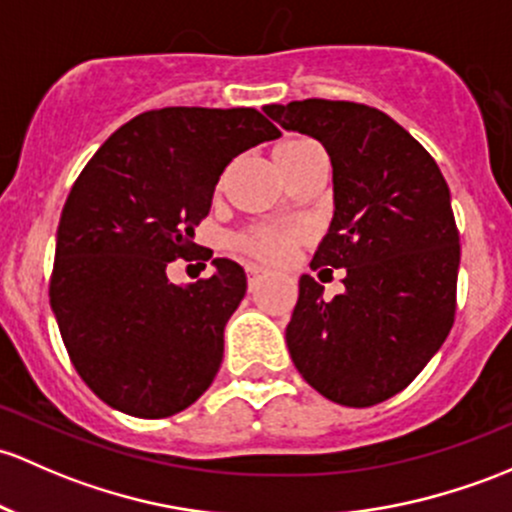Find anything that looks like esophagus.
<instances>
[{
	"label": "esophagus",
	"instance_id": "34e87169",
	"mask_svg": "<svg viewBox=\"0 0 512 512\" xmlns=\"http://www.w3.org/2000/svg\"><path fill=\"white\" fill-rule=\"evenodd\" d=\"M262 274H265V270H262V267L247 265V287H250V292L257 287V284H260Z\"/></svg>",
	"mask_w": 512,
	"mask_h": 512
}]
</instances>
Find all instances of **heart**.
Wrapping results in <instances>:
<instances>
[{"mask_svg": "<svg viewBox=\"0 0 512 512\" xmlns=\"http://www.w3.org/2000/svg\"><path fill=\"white\" fill-rule=\"evenodd\" d=\"M311 152H319L311 139L294 137L284 139L282 144L274 147V161H277L279 171L287 179L294 169L309 157ZM304 240V233L299 228H282V225H252V228L242 230L233 238V247L242 255L252 257L260 262H282L287 260L289 252Z\"/></svg>", "mask_w": 512, "mask_h": 512, "instance_id": "obj_1", "label": "heart"}]
</instances>
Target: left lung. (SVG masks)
<instances>
[{"instance_id": "1", "label": "left lung", "mask_w": 512, "mask_h": 512, "mask_svg": "<svg viewBox=\"0 0 512 512\" xmlns=\"http://www.w3.org/2000/svg\"><path fill=\"white\" fill-rule=\"evenodd\" d=\"M265 112L331 157L336 211L311 270H346V292L331 301L314 277L299 279L289 353L331 402L373 407L405 390L454 326L461 245L449 186L432 154L375 107L311 98Z\"/></svg>"}]
</instances>
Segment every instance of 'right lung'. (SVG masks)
Wrapping results in <instances>:
<instances>
[{"instance_id": "obj_1", "label": "right lung", "mask_w": 512, "mask_h": 512, "mask_svg": "<svg viewBox=\"0 0 512 512\" xmlns=\"http://www.w3.org/2000/svg\"><path fill=\"white\" fill-rule=\"evenodd\" d=\"M279 134L252 107H164L122 125L80 171L48 297L71 363L105 405L161 419L211 387L245 270L215 257L211 277L176 287L166 265L198 250L193 230L225 166Z\"/></svg>"}]
</instances>
